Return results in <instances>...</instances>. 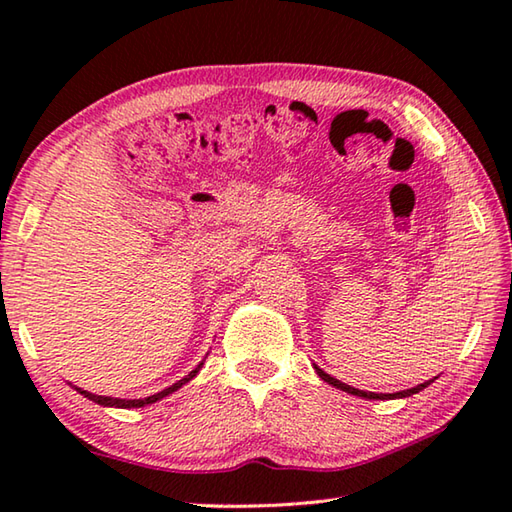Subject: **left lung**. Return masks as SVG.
Wrapping results in <instances>:
<instances>
[{
	"label": "left lung",
	"mask_w": 512,
	"mask_h": 512,
	"mask_svg": "<svg viewBox=\"0 0 512 512\" xmlns=\"http://www.w3.org/2000/svg\"><path fill=\"white\" fill-rule=\"evenodd\" d=\"M314 369H317V374H319V378L321 380H325V383L328 385H332V387H336V389H341V391H347V394H352V396H361V398H367V400H391V398H407V396H413V394H418V391H422L424 387L427 385H431L433 380H427V383H422V385H416V387H411V389H405V391H396V394H374V391H363V389H354V387H350V385H345V383H341V380H336L334 376H330V374H325L321 367H317L314 365Z\"/></svg>",
	"instance_id": "obj_1"
}]
</instances>
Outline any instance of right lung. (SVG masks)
Listing matches in <instances>:
<instances>
[{"label":"right lung","mask_w":512,"mask_h":512,"mask_svg":"<svg viewBox=\"0 0 512 512\" xmlns=\"http://www.w3.org/2000/svg\"><path fill=\"white\" fill-rule=\"evenodd\" d=\"M202 365L204 363H200L198 367L193 369V372H189V376H184L182 380H178V383H173L171 387H167V389H162V391H158V394H154V396H147V398H138V400H125V398H110V396H96V394H90V391H85V389H79V387H74L76 391H79V394H83L85 398H90V400H94V402H99V405H103V407H118V409H134V407H145V405H151V402H156V400H160V398H165V396H169V394H173V391H178L184 383H189V380L200 372L202 369Z\"/></svg>","instance_id":"right-lung-1"}]
</instances>
